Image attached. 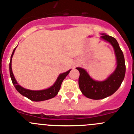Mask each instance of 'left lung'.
Listing matches in <instances>:
<instances>
[{"label": "left lung", "mask_w": 134, "mask_h": 134, "mask_svg": "<svg viewBox=\"0 0 134 134\" xmlns=\"http://www.w3.org/2000/svg\"><path fill=\"white\" fill-rule=\"evenodd\" d=\"M101 38L107 41L113 46L117 59V67L115 71L104 81H96L90 77L87 71L77 67L79 71V85L82 93L91 99H102L112 95L118 89L124 79L126 65L122 51L114 37L102 34Z\"/></svg>", "instance_id": "left-lung-1"}]
</instances>
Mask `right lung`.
<instances>
[{"instance_id": "obj_1", "label": "right lung", "mask_w": 134, "mask_h": 134, "mask_svg": "<svg viewBox=\"0 0 134 134\" xmlns=\"http://www.w3.org/2000/svg\"><path fill=\"white\" fill-rule=\"evenodd\" d=\"M15 49H16V48H14V49L13 50V52H12V55H11L9 68L10 75L12 82L14 85V87L16 88V89L23 96L27 97V98H29L31 100L36 101V102L37 101L46 100L50 99V98H52L55 97L57 94V93H58L59 91L61 83H62L63 80L65 79V78L67 77V75L69 73L71 70H69L68 71H67V72H65L64 73L60 74L58 78H57L56 82L54 83V85L53 86H52L50 88H47L46 90H42V91H31V90L26 89V88H23L21 86H20L17 83L14 77L13 73H12V67H11V65H12V57L13 56L14 53Z\"/></svg>"}]
</instances>
